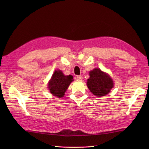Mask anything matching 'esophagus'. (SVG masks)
<instances>
[{"label":"esophagus","instance_id":"34e87169","mask_svg":"<svg viewBox=\"0 0 149 149\" xmlns=\"http://www.w3.org/2000/svg\"><path fill=\"white\" fill-rule=\"evenodd\" d=\"M76 78H77L78 80H82L83 79V77H82V76H81V75H78V76H76Z\"/></svg>","mask_w":149,"mask_h":149}]
</instances>
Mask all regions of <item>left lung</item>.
Listing matches in <instances>:
<instances>
[{
	"mask_svg": "<svg viewBox=\"0 0 149 149\" xmlns=\"http://www.w3.org/2000/svg\"><path fill=\"white\" fill-rule=\"evenodd\" d=\"M89 76L87 82L88 88L96 96L106 95L113 87V81L110 76L100 69L95 68L90 71Z\"/></svg>",
	"mask_w": 149,
	"mask_h": 149,
	"instance_id": "obj_1",
	"label": "left lung"
}]
</instances>
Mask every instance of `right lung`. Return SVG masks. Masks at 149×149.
<instances>
[{
	"mask_svg": "<svg viewBox=\"0 0 149 149\" xmlns=\"http://www.w3.org/2000/svg\"><path fill=\"white\" fill-rule=\"evenodd\" d=\"M73 77L71 75L65 76L60 70L55 71L52 75L48 84V88L54 96L62 97L73 81Z\"/></svg>",
	"mask_w": 149,
	"mask_h": 149,
	"instance_id": "right-lung-1",
	"label": "right lung"
}]
</instances>
